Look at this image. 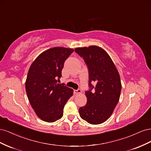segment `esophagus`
<instances>
[{
    "instance_id": "34e87169",
    "label": "esophagus",
    "mask_w": 151,
    "mask_h": 151,
    "mask_svg": "<svg viewBox=\"0 0 151 151\" xmlns=\"http://www.w3.org/2000/svg\"><path fill=\"white\" fill-rule=\"evenodd\" d=\"M74 94H81L82 93V91L81 89H77V90H74Z\"/></svg>"
}]
</instances>
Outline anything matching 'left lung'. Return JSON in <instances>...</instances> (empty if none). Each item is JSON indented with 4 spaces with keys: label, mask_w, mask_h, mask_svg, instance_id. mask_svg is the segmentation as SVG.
<instances>
[{
    "label": "left lung",
    "mask_w": 151,
    "mask_h": 151,
    "mask_svg": "<svg viewBox=\"0 0 151 151\" xmlns=\"http://www.w3.org/2000/svg\"><path fill=\"white\" fill-rule=\"evenodd\" d=\"M75 52L83 57L89 69L87 103L79 109L81 118L93 125H98L111 116L119 101L122 89L120 74L108 53L101 47L91 45L79 47ZM96 84L95 86L92 84ZM95 91L91 92V89Z\"/></svg>",
    "instance_id": "obj_1"
}]
</instances>
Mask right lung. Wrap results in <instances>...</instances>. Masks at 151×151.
Returning a JSON list of instances; mask_svg holds the SVG:
<instances>
[{
	"instance_id": "add662e5",
	"label": "right lung",
	"mask_w": 151,
	"mask_h": 151,
	"mask_svg": "<svg viewBox=\"0 0 151 151\" xmlns=\"http://www.w3.org/2000/svg\"><path fill=\"white\" fill-rule=\"evenodd\" d=\"M74 50L54 47L36 57L28 70L25 83L31 107L41 120L54 122L63 116L65 104L73 95V89L57 83L66 59Z\"/></svg>"
}]
</instances>
